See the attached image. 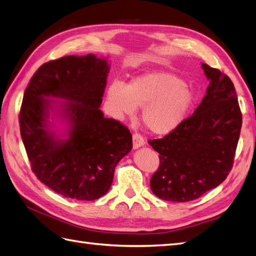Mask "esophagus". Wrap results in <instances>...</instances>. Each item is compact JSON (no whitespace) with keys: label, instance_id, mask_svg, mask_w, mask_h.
<instances>
[{"label":"esophagus","instance_id":"34e87169","mask_svg":"<svg viewBox=\"0 0 256 256\" xmlns=\"http://www.w3.org/2000/svg\"><path fill=\"white\" fill-rule=\"evenodd\" d=\"M145 144V140L140 134L135 133L133 134V148L134 150H138V148L142 147Z\"/></svg>","mask_w":256,"mask_h":256}]
</instances>
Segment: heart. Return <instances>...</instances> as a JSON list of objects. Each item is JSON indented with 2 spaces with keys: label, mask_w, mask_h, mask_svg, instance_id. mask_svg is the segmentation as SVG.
I'll return each instance as SVG.
<instances>
[{
  "label": "heart",
  "mask_w": 256,
  "mask_h": 256,
  "mask_svg": "<svg viewBox=\"0 0 256 256\" xmlns=\"http://www.w3.org/2000/svg\"><path fill=\"white\" fill-rule=\"evenodd\" d=\"M109 102L120 116H132L142 108V121L154 134H168L179 126L193 104V92L179 76L152 72L135 77L123 87L112 84Z\"/></svg>",
  "instance_id": "b5f03b06"
}]
</instances>
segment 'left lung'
<instances>
[{"label": "left lung", "instance_id": "8db88e82", "mask_svg": "<svg viewBox=\"0 0 256 256\" xmlns=\"http://www.w3.org/2000/svg\"><path fill=\"white\" fill-rule=\"evenodd\" d=\"M202 68L210 86L193 114L164 138L148 142L160 160L150 188L164 200L200 198L222 183L234 164L242 126L234 82L217 68Z\"/></svg>", "mask_w": 256, "mask_h": 256}]
</instances>
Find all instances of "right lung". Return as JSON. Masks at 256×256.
<instances>
[{"instance_id":"add662e5","label":"right lung","mask_w":256,"mask_h":256,"mask_svg":"<svg viewBox=\"0 0 256 256\" xmlns=\"http://www.w3.org/2000/svg\"><path fill=\"white\" fill-rule=\"evenodd\" d=\"M109 68L94 54L63 56L41 65L24 94L20 128L32 170L64 198L94 200L104 195L118 162L133 147L130 130L99 109ZM49 98L64 102L58 106ZM53 108L67 118L68 139L50 128Z\"/></svg>"}]
</instances>
